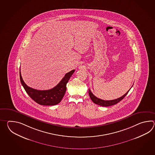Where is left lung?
Returning <instances> with one entry per match:
<instances>
[{
    "label": "left lung",
    "mask_w": 155,
    "mask_h": 155,
    "mask_svg": "<svg viewBox=\"0 0 155 155\" xmlns=\"http://www.w3.org/2000/svg\"><path fill=\"white\" fill-rule=\"evenodd\" d=\"M130 90H129L125 94H124L121 97H119L118 99L112 100H102V99L97 98V97H96L95 96L92 94V92L91 91V90L90 89L89 90V94L90 97V99H91L92 102H94V103H95V104H97V105L101 106L107 107V106H110L115 105L116 104H117L118 102H120L121 100H122V99H124L126 95L128 94Z\"/></svg>",
    "instance_id": "obj_1"
}]
</instances>
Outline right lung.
<instances>
[{"label": "right lung", "instance_id": "add662e5", "mask_svg": "<svg viewBox=\"0 0 155 155\" xmlns=\"http://www.w3.org/2000/svg\"><path fill=\"white\" fill-rule=\"evenodd\" d=\"M75 71V70H73L66 73L60 82L53 89L39 90L26 85L21 75L20 67V82L28 95L36 103L41 105H55L60 102L63 99L66 92V84Z\"/></svg>", "mask_w": 155, "mask_h": 155}]
</instances>
